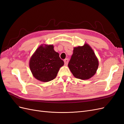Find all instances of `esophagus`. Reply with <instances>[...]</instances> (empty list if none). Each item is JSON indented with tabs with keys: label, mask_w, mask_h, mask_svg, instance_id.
Masks as SVG:
<instances>
[{
	"label": "esophagus",
	"mask_w": 124,
	"mask_h": 124,
	"mask_svg": "<svg viewBox=\"0 0 124 124\" xmlns=\"http://www.w3.org/2000/svg\"><path fill=\"white\" fill-rule=\"evenodd\" d=\"M64 64L65 65H67L68 64V62H69V59H65L64 60Z\"/></svg>",
	"instance_id": "esophagus-1"
}]
</instances>
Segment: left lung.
Returning a JSON list of instances; mask_svg holds the SVG:
<instances>
[{
	"mask_svg": "<svg viewBox=\"0 0 124 124\" xmlns=\"http://www.w3.org/2000/svg\"><path fill=\"white\" fill-rule=\"evenodd\" d=\"M68 66L74 77L87 80L96 73L98 61L93 49L88 44L74 47Z\"/></svg>",
	"mask_w": 124,
	"mask_h": 124,
	"instance_id": "obj_1",
	"label": "left lung"
}]
</instances>
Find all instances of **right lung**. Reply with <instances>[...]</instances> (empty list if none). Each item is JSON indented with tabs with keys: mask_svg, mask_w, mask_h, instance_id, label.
Returning <instances> with one entry per match:
<instances>
[{
	"mask_svg": "<svg viewBox=\"0 0 124 124\" xmlns=\"http://www.w3.org/2000/svg\"><path fill=\"white\" fill-rule=\"evenodd\" d=\"M64 65L59 53L53 45L40 46L32 55L29 61L30 70L33 77L41 82H49L54 79L60 68Z\"/></svg>",
	"mask_w": 124,
	"mask_h": 124,
	"instance_id": "add662e5",
	"label": "right lung"
}]
</instances>
